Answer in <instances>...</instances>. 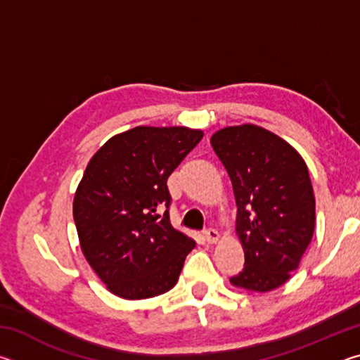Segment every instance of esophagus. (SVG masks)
<instances>
[{
  "instance_id": "obj_1",
  "label": "esophagus",
  "mask_w": 360,
  "mask_h": 360,
  "mask_svg": "<svg viewBox=\"0 0 360 360\" xmlns=\"http://www.w3.org/2000/svg\"><path fill=\"white\" fill-rule=\"evenodd\" d=\"M205 240L208 241V245H216V243L219 241V233H217V230H214V229H208V230H205Z\"/></svg>"
}]
</instances>
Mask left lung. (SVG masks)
I'll list each match as a JSON object with an SVG mask.
<instances>
[{"label": "left lung", "mask_w": 360, "mask_h": 360, "mask_svg": "<svg viewBox=\"0 0 360 360\" xmlns=\"http://www.w3.org/2000/svg\"><path fill=\"white\" fill-rule=\"evenodd\" d=\"M211 146L230 176L245 268L235 288L270 292L289 281L313 238L316 202L302 155L254 124L225 127Z\"/></svg>", "instance_id": "obj_1"}]
</instances>
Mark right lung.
<instances>
[{
  "instance_id": "right-lung-1",
  "label": "right lung",
  "mask_w": 360,
  "mask_h": 360,
  "mask_svg": "<svg viewBox=\"0 0 360 360\" xmlns=\"http://www.w3.org/2000/svg\"><path fill=\"white\" fill-rule=\"evenodd\" d=\"M202 138L187 127H135L90 158L72 216L84 257L114 295L143 300L178 283L195 241L169 222L167 181Z\"/></svg>"
}]
</instances>
